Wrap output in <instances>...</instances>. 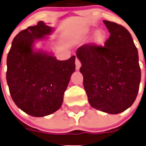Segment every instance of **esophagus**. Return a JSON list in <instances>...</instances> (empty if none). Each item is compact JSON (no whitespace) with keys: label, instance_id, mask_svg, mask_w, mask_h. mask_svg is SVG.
<instances>
[{"label":"esophagus","instance_id":"1","mask_svg":"<svg viewBox=\"0 0 146 146\" xmlns=\"http://www.w3.org/2000/svg\"><path fill=\"white\" fill-rule=\"evenodd\" d=\"M81 61H79V59L76 58V69L77 70H79V69H80V67H81Z\"/></svg>","mask_w":146,"mask_h":146}]
</instances>
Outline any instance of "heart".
Instances as JSON below:
<instances>
[{
  "mask_svg": "<svg viewBox=\"0 0 146 146\" xmlns=\"http://www.w3.org/2000/svg\"><path fill=\"white\" fill-rule=\"evenodd\" d=\"M92 31L90 29H87V30L84 31L83 32H82L81 34H79L78 36V40H84L90 34H91ZM106 38V32L104 31V30H98L94 33L92 38V43L95 46H99V45H102L105 42Z\"/></svg>",
  "mask_w": 146,
  "mask_h": 146,
  "instance_id": "1",
  "label": "heart"
}]
</instances>
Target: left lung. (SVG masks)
Masks as SVG:
<instances>
[{
  "mask_svg": "<svg viewBox=\"0 0 146 146\" xmlns=\"http://www.w3.org/2000/svg\"><path fill=\"white\" fill-rule=\"evenodd\" d=\"M110 33L104 46L85 44L77 49L80 72L92 107L118 114L133 104L139 88L138 51L131 34L115 22L104 20Z\"/></svg>",
  "mask_w": 146,
  "mask_h": 146,
  "instance_id": "1",
  "label": "left lung"
}]
</instances>
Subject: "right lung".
<instances>
[{
  "instance_id": "obj_1",
  "label": "right lung",
  "mask_w": 146,
  "mask_h": 146,
  "mask_svg": "<svg viewBox=\"0 0 146 146\" xmlns=\"http://www.w3.org/2000/svg\"><path fill=\"white\" fill-rule=\"evenodd\" d=\"M52 28L40 21L14 37L7 59V82L15 105L34 117L58 110L72 73L76 56L65 61L43 52H34L35 40L50 34Z\"/></svg>"
}]
</instances>
